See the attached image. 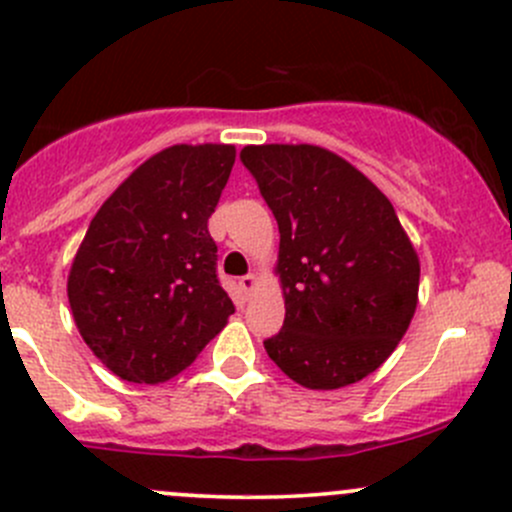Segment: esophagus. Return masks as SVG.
<instances>
[{
  "instance_id": "obj_1",
  "label": "esophagus",
  "mask_w": 512,
  "mask_h": 512,
  "mask_svg": "<svg viewBox=\"0 0 512 512\" xmlns=\"http://www.w3.org/2000/svg\"><path fill=\"white\" fill-rule=\"evenodd\" d=\"M240 287H242V292H245L247 297H250V294L255 292L257 287H260V277H257L255 272H250V275L242 277V280H240Z\"/></svg>"
}]
</instances>
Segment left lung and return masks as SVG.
Instances as JSON below:
<instances>
[{
	"mask_svg": "<svg viewBox=\"0 0 512 512\" xmlns=\"http://www.w3.org/2000/svg\"><path fill=\"white\" fill-rule=\"evenodd\" d=\"M280 225L275 275L285 324L265 349L304 389L379 369L418 304L421 262L391 200L349 160L309 143L240 151Z\"/></svg>",
	"mask_w": 512,
	"mask_h": 512,
	"instance_id": "left-lung-1",
	"label": "left lung"
}]
</instances>
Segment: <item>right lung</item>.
<instances>
[{
  "instance_id": "1",
  "label": "right lung",
  "mask_w": 512,
  "mask_h": 512,
  "mask_svg": "<svg viewBox=\"0 0 512 512\" xmlns=\"http://www.w3.org/2000/svg\"><path fill=\"white\" fill-rule=\"evenodd\" d=\"M232 163L230 143L163 148L91 220L66 294L86 347L123 381L178 376L235 312L208 232Z\"/></svg>"
}]
</instances>
